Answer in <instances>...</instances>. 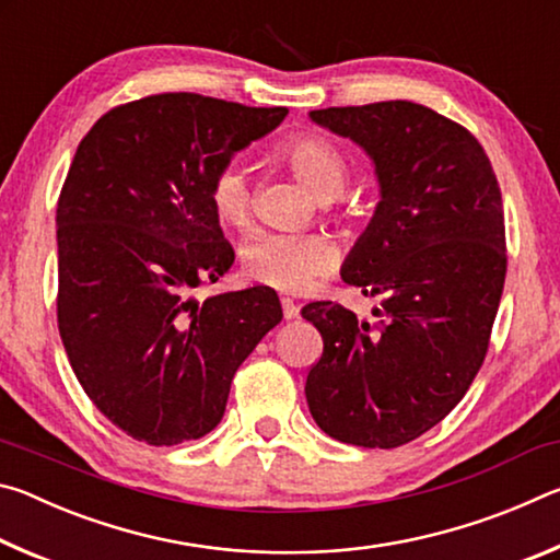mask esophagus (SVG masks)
<instances>
[{
    "label": "esophagus",
    "instance_id": "1",
    "mask_svg": "<svg viewBox=\"0 0 560 560\" xmlns=\"http://www.w3.org/2000/svg\"><path fill=\"white\" fill-rule=\"evenodd\" d=\"M281 308H283V318L287 320H296L301 316V308L289 296L281 299Z\"/></svg>",
    "mask_w": 560,
    "mask_h": 560
}]
</instances>
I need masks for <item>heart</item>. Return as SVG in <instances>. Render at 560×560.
<instances>
[{
	"label": "heart",
	"instance_id": "b5f03b06",
	"mask_svg": "<svg viewBox=\"0 0 560 560\" xmlns=\"http://www.w3.org/2000/svg\"><path fill=\"white\" fill-rule=\"evenodd\" d=\"M281 158L318 200H334L343 192L348 177L346 158L328 138L301 132L281 145ZM210 205L224 226L242 230L249 224L252 187L240 163H226L217 170L210 183ZM242 261L249 279L296 293L308 289L316 277L330 269L334 252L316 236L259 232L242 246Z\"/></svg>",
	"mask_w": 560,
	"mask_h": 560
}]
</instances>
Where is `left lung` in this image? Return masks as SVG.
<instances>
[{
  "mask_svg": "<svg viewBox=\"0 0 560 560\" xmlns=\"http://www.w3.org/2000/svg\"><path fill=\"white\" fill-rule=\"evenodd\" d=\"M373 160L381 202L340 277L381 299L373 330L334 301L306 400L328 438L393 450L442 422L485 363L506 277L504 205L479 140L410 101L311 110Z\"/></svg>",
  "mask_w": 560,
  "mask_h": 560,
  "instance_id": "left-lung-1",
  "label": "left lung"
}]
</instances>
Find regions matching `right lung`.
<instances>
[{"mask_svg": "<svg viewBox=\"0 0 560 560\" xmlns=\"http://www.w3.org/2000/svg\"><path fill=\"white\" fill-rule=\"evenodd\" d=\"M287 108L160 93L96 120L56 207L59 334L93 405L132 440L173 447L220 424L232 377L281 320L269 287L217 293L234 264L210 183Z\"/></svg>", "mask_w": 560, "mask_h": 560, "instance_id": "1", "label": "right lung"}]
</instances>
